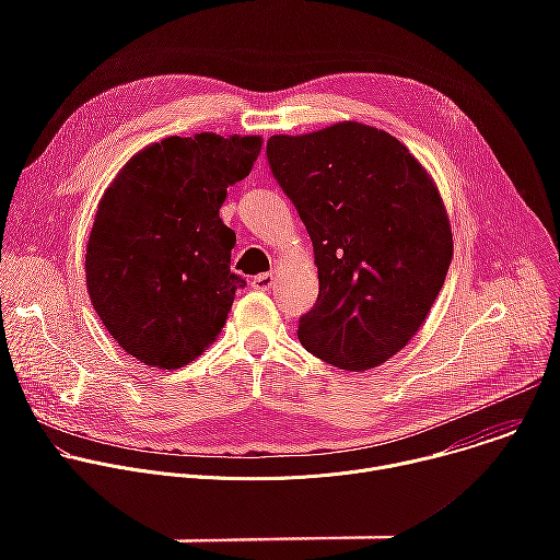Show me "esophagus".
<instances>
[{"instance_id": "34e87169", "label": "esophagus", "mask_w": 560, "mask_h": 560, "mask_svg": "<svg viewBox=\"0 0 560 560\" xmlns=\"http://www.w3.org/2000/svg\"><path fill=\"white\" fill-rule=\"evenodd\" d=\"M272 283H275V275L272 272H264V275H259V277H255V281H253V288L255 290H270L272 288Z\"/></svg>"}]
</instances>
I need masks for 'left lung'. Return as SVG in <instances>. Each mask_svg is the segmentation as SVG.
<instances>
[{"label": "left lung", "mask_w": 560, "mask_h": 560, "mask_svg": "<svg viewBox=\"0 0 560 560\" xmlns=\"http://www.w3.org/2000/svg\"><path fill=\"white\" fill-rule=\"evenodd\" d=\"M268 162L318 272L301 346L350 372L383 365L421 330L452 264L436 182L396 137L361 121L272 135Z\"/></svg>", "instance_id": "obj_1"}]
</instances>
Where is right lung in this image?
<instances>
[{"mask_svg": "<svg viewBox=\"0 0 560 560\" xmlns=\"http://www.w3.org/2000/svg\"><path fill=\"white\" fill-rule=\"evenodd\" d=\"M261 135L166 137L135 152L104 190L86 246V288L110 337L143 365L192 363L228 322L236 236L219 210L250 175Z\"/></svg>", "mask_w": 560, "mask_h": 560, "instance_id": "right-lung-1", "label": "right lung"}]
</instances>
